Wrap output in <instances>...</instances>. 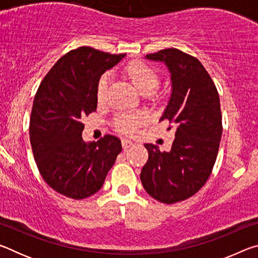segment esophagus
<instances>
[{
	"mask_svg": "<svg viewBox=\"0 0 258 258\" xmlns=\"http://www.w3.org/2000/svg\"><path fill=\"white\" fill-rule=\"evenodd\" d=\"M121 146H123V149L126 150V149H128L130 147L133 146V142L128 139H123L121 140Z\"/></svg>",
	"mask_w": 258,
	"mask_h": 258,
	"instance_id": "34e87169",
	"label": "esophagus"
}]
</instances>
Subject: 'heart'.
<instances>
[{"label":"heart","instance_id":"obj_1","mask_svg":"<svg viewBox=\"0 0 258 258\" xmlns=\"http://www.w3.org/2000/svg\"><path fill=\"white\" fill-rule=\"evenodd\" d=\"M127 76L132 81L134 86L143 95H150L156 91L159 84V76L154 68L143 62H134L130 64L126 69ZM109 82H110V74L106 73L100 77L97 86V97L99 101L106 98ZM143 117L140 113H120L115 117L113 124L116 128L124 133H134L138 126L141 124Z\"/></svg>","mask_w":258,"mask_h":258}]
</instances>
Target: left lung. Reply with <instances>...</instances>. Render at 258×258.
Masks as SVG:
<instances>
[{
	"label": "left lung",
	"instance_id": "obj_1",
	"mask_svg": "<svg viewBox=\"0 0 258 258\" xmlns=\"http://www.w3.org/2000/svg\"><path fill=\"white\" fill-rule=\"evenodd\" d=\"M146 58L164 62L171 73L172 94L160 121L175 128V140L168 152L146 143L149 158L140 178L152 198L175 204L198 192L211 175L222 137L220 97L195 56L172 47Z\"/></svg>",
	"mask_w": 258,
	"mask_h": 258
}]
</instances>
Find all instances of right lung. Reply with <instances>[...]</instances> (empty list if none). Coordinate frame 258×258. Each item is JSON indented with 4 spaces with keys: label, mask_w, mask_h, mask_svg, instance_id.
<instances>
[{
    "label": "right lung",
    "mask_w": 258,
    "mask_h": 258,
    "mask_svg": "<svg viewBox=\"0 0 258 258\" xmlns=\"http://www.w3.org/2000/svg\"><path fill=\"white\" fill-rule=\"evenodd\" d=\"M124 56L90 46L69 51L35 95L29 124L34 158L47 184L68 198L84 199L101 189L121 151L115 135L85 142L82 119L97 110L100 77Z\"/></svg>",
    "instance_id": "right-lung-1"
}]
</instances>
